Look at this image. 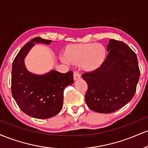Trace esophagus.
<instances>
[{
  "label": "esophagus",
  "mask_w": 148,
  "mask_h": 148,
  "mask_svg": "<svg viewBox=\"0 0 148 148\" xmlns=\"http://www.w3.org/2000/svg\"><path fill=\"white\" fill-rule=\"evenodd\" d=\"M80 78H81L80 74L77 72V71H75V72H74V81H76V80H79Z\"/></svg>",
  "instance_id": "34e87169"
}]
</instances>
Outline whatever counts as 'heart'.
Listing matches in <instances>:
<instances>
[{"label": "heart", "instance_id": "heart-1", "mask_svg": "<svg viewBox=\"0 0 148 148\" xmlns=\"http://www.w3.org/2000/svg\"><path fill=\"white\" fill-rule=\"evenodd\" d=\"M107 57V49L100 43H79L69 45L64 49L62 60L79 64L85 72H93L102 66Z\"/></svg>", "mask_w": 148, "mask_h": 148}]
</instances>
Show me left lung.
Instances as JSON below:
<instances>
[{
  "label": "left lung",
  "instance_id": "8db88e82",
  "mask_svg": "<svg viewBox=\"0 0 148 148\" xmlns=\"http://www.w3.org/2000/svg\"><path fill=\"white\" fill-rule=\"evenodd\" d=\"M107 51L109 53L100 68L82 75L88 84V106L101 113L114 112L130 101L140 77L136 55L126 44L111 39Z\"/></svg>",
  "mask_w": 148,
  "mask_h": 148
}]
</instances>
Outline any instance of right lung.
Listing matches in <instances>:
<instances>
[{
  "label": "right lung",
  "instance_id": "add662e5",
  "mask_svg": "<svg viewBox=\"0 0 148 148\" xmlns=\"http://www.w3.org/2000/svg\"><path fill=\"white\" fill-rule=\"evenodd\" d=\"M51 40L35 37L15 57L12 69V94L23 112L29 116L47 119L57 115L62 109L66 86L73 84V72L51 70L43 75L30 72L24 64L25 57L35 43L50 45Z\"/></svg>",
  "mask_w": 148,
  "mask_h": 148
}]
</instances>
